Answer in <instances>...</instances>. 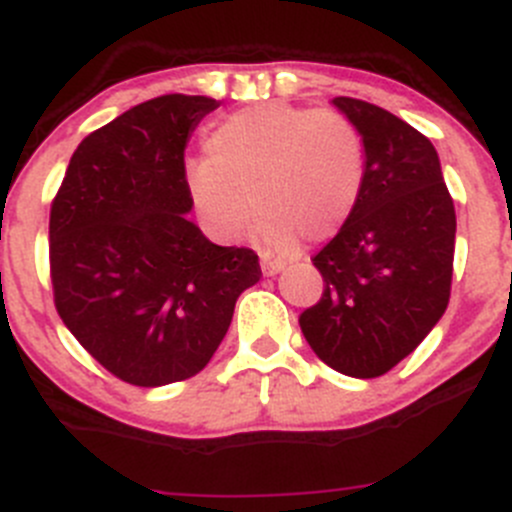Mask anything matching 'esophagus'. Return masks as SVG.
Segmentation results:
<instances>
[{
    "label": "esophagus",
    "mask_w": 512,
    "mask_h": 512,
    "mask_svg": "<svg viewBox=\"0 0 512 512\" xmlns=\"http://www.w3.org/2000/svg\"><path fill=\"white\" fill-rule=\"evenodd\" d=\"M285 270V262H277V260H262V275L265 277H275Z\"/></svg>",
    "instance_id": "esophagus-1"
}]
</instances>
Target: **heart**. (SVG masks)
Listing matches in <instances>:
<instances>
[{"mask_svg":"<svg viewBox=\"0 0 512 512\" xmlns=\"http://www.w3.org/2000/svg\"><path fill=\"white\" fill-rule=\"evenodd\" d=\"M205 160L185 165V190L210 235L235 240L250 218L272 252L342 230L361 198V133L337 111L260 103L223 118L205 138Z\"/></svg>","mask_w":512,"mask_h":512,"instance_id":"1","label":"heart"}]
</instances>
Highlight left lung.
<instances>
[{"label": "left lung", "mask_w": 512, "mask_h": 512, "mask_svg": "<svg viewBox=\"0 0 512 512\" xmlns=\"http://www.w3.org/2000/svg\"><path fill=\"white\" fill-rule=\"evenodd\" d=\"M366 175L352 218L314 257L324 292L299 317L312 352L339 374L374 379L428 337L451 297L456 210L426 136L394 113L337 96Z\"/></svg>", "instance_id": "obj_1"}]
</instances>
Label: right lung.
<instances>
[{
	"instance_id": "right-lung-1",
	"label": "right lung",
	"mask_w": 512,
	"mask_h": 512,
	"mask_svg": "<svg viewBox=\"0 0 512 512\" xmlns=\"http://www.w3.org/2000/svg\"><path fill=\"white\" fill-rule=\"evenodd\" d=\"M220 103L168 94L79 143L51 205L54 302L66 329L133 386L205 369L235 302L262 277L247 247L210 242L188 218L185 146Z\"/></svg>"
}]
</instances>
